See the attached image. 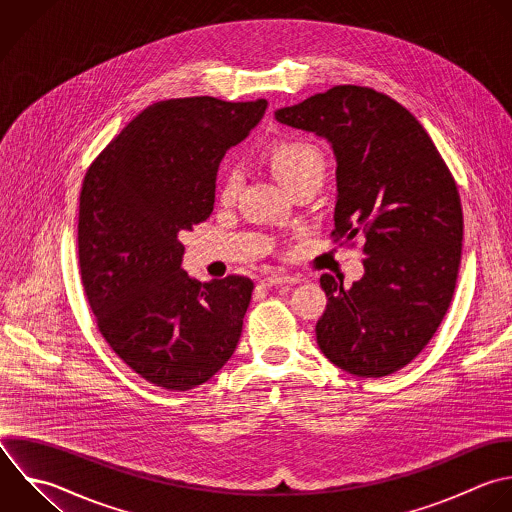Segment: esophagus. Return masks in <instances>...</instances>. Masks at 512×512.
I'll use <instances>...</instances> for the list:
<instances>
[{"instance_id": "34e87169", "label": "esophagus", "mask_w": 512, "mask_h": 512, "mask_svg": "<svg viewBox=\"0 0 512 512\" xmlns=\"http://www.w3.org/2000/svg\"><path fill=\"white\" fill-rule=\"evenodd\" d=\"M296 282H300V278L288 276V274H270L262 280L264 286H280V284H296Z\"/></svg>"}]
</instances>
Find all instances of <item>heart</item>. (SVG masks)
<instances>
[{
	"label": "heart",
	"mask_w": 512,
	"mask_h": 512,
	"mask_svg": "<svg viewBox=\"0 0 512 512\" xmlns=\"http://www.w3.org/2000/svg\"><path fill=\"white\" fill-rule=\"evenodd\" d=\"M274 178L280 182L284 190L306 182L320 180L326 172L324 154L310 142L302 140H284L272 144L264 154ZM238 192V176L236 172H226L220 184V198L224 202L234 200Z\"/></svg>",
	"instance_id": "1"
}]
</instances>
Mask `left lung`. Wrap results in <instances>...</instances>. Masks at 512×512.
Returning <instances> with one entry per match:
<instances>
[{
	"label": "left lung",
	"instance_id": "1",
	"mask_svg": "<svg viewBox=\"0 0 512 512\" xmlns=\"http://www.w3.org/2000/svg\"><path fill=\"white\" fill-rule=\"evenodd\" d=\"M280 124L324 138L336 158L334 236L364 234V276L328 296L316 322L338 368L380 378L404 368L440 326L462 250L460 196L420 122L388 96L336 86L274 112Z\"/></svg>",
	"mask_w": 512,
	"mask_h": 512
}]
</instances>
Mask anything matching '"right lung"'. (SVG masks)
Here are the masks:
<instances>
[{
	"label": "right lung",
	"mask_w": 512,
	"mask_h": 512,
	"mask_svg": "<svg viewBox=\"0 0 512 512\" xmlns=\"http://www.w3.org/2000/svg\"><path fill=\"white\" fill-rule=\"evenodd\" d=\"M266 108L210 96L158 102L84 178L78 248L88 302L112 350L154 386L196 388L238 346L254 282L190 278L178 234L212 214L226 150Z\"/></svg>",
	"instance_id": "add662e5"
}]
</instances>
